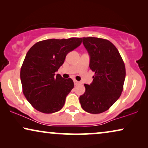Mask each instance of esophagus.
<instances>
[{
  "instance_id": "34e87169",
  "label": "esophagus",
  "mask_w": 148,
  "mask_h": 148,
  "mask_svg": "<svg viewBox=\"0 0 148 148\" xmlns=\"http://www.w3.org/2000/svg\"><path fill=\"white\" fill-rule=\"evenodd\" d=\"M73 82H74V84L75 85H78L79 84V82L78 81H77V80H74Z\"/></svg>"
}]
</instances>
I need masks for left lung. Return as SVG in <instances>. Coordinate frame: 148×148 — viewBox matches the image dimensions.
<instances>
[{"instance_id":"8db88e82","label":"left lung","mask_w":148,"mask_h":148,"mask_svg":"<svg viewBox=\"0 0 148 148\" xmlns=\"http://www.w3.org/2000/svg\"><path fill=\"white\" fill-rule=\"evenodd\" d=\"M90 56V68L95 73L90 85L79 97L82 108L91 114L108 110L121 96L126 71L119 50L112 42L102 38H83Z\"/></svg>"}]
</instances>
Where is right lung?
Here are the masks:
<instances>
[{
	"label": "right lung",
	"instance_id": "add662e5",
	"mask_svg": "<svg viewBox=\"0 0 148 148\" xmlns=\"http://www.w3.org/2000/svg\"><path fill=\"white\" fill-rule=\"evenodd\" d=\"M82 38L48 39L36 43L28 50L20 71L23 93L30 104L40 112L50 114L63 107L73 81L55 72L69 52L82 44Z\"/></svg>",
	"mask_w": 148,
	"mask_h": 148
}]
</instances>
